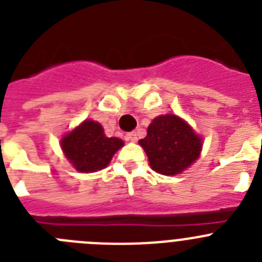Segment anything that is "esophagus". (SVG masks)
<instances>
[{"label": "esophagus", "mask_w": 262, "mask_h": 262, "mask_svg": "<svg viewBox=\"0 0 262 262\" xmlns=\"http://www.w3.org/2000/svg\"><path fill=\"white\" fill-rule=\"evenodd\" d=\"M126 140L132 141V142H136V141L138 140V134H137V132H130V133L126 134Z\"/></svg>", "instance_id": "obj_1"}]
</instances>
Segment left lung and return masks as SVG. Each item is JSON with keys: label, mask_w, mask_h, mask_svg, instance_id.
I'll use <instances>...</instances> for the list:
<instances>
[{"label": "left lung", "mask_w": 262, "mask_h": 262, "mask_svg": "<svg viewBox=\"0 0 262 262\" xmlns=\"http://www.w3.org/2000/svg\"><path fill=\"white\" fill-rule=\"evenodd\" d=\"M150 166L160 175H179L200 157L201 137L176 115H162L151 121L140 140Z\"/></svg>", "instance_id": "left-lung-1"}]
</instances>
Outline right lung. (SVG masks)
<instances>
[{
	"label": "right lung",
	"instance_id": "add662e5",
	"mask_svg": "<svg viewBox=\"0 0 262 262\" xmlns=\"http://www.w3.org/2000/svg\"><path fill=\"white\" fill-rule=\"evenodd\" d=\"M122 146L120 138L105 136L103 126L93 120H84L61 140L65 157L77 171L84 173L105 168Z\"/></svg>",
	"mask_w": 262,
	"mask_h": 262
}]
</instances>
